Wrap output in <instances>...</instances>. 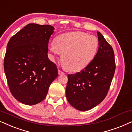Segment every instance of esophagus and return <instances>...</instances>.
<instances>
[{"mask_svg": "<svg viewBox=\"0 0 132 132\" xmlns=\"http://www.w3.org/2000/svg\"><path fill=\"white\" fill-rule=\"evenodd\" d=\"M58 72H59V75H63V74H64V73L63 72V71H60V69L58 70Z\"/></svg>", "mask_w": 132, "mask_h": 132, "instance_id": "1", "label": "esophagus"}]
</instances>
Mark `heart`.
<instances>
[{"label": "heart", "instance_id": "1", "mask_svg": "<svg viewBox=\"0 0 132 132\" xmlns=\"http://www.w3.org/2000/svg\"><path fill=\"white\" fill-rule=\"evenodd\" d=\"M99 42L95 36L84 32H71L59 35L51 43L52 59L62 54L64 66L69 71L76 72L83 69L97 53Z\"/></svg>", "mask_w": 132, "mask_h": 132}]
</instances>
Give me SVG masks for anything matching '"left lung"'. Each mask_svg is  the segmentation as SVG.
<instances>
[{
	"mask_svg": "<svg viewBox=\"0 0 132 132\" xmlns=\"http://www.w3.org/2000/svg\"><path fill=\"white\" fill-rule=\"evenodd\" d=\"M99 47L95 57L81 71L68 75L66 95L72 106L86 111L106 97L115 71L113 48L97 32Z\"/></svg>",
	"mask_w": 132,
	"mask_h": 132,
	"instance_id": "obj_1",
	"label": "left lung"
}]
</instances>
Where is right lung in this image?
I'll return each instance as SVG.
<instances>
[{
    "label": "right lung",
    "instance_id": "right-lung-1",
    "mask_svg": "<svg viewBox=\"0 0 132 132\" xmlns=\"http://www.w3.org/2000/svg\"><path fill=\"white\" fill-rule=\"evenodd\" d=\"M53 26L29 23L10 38L4 71L10 92L20 103L38 104L45 99L58 77L57 66L48 57Z\"/></svg>",
    "mask_w": 132,
    "mask_h": 132
}]
</instances>
